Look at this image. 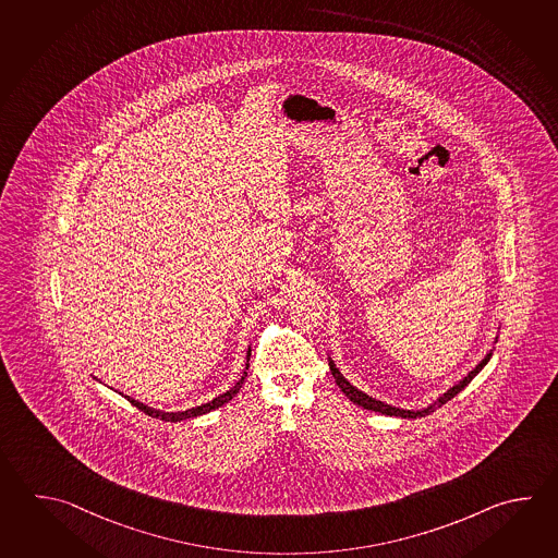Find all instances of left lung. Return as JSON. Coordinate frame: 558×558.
I'll return each mask as SVG.
<instances>
[{"mask_svg": "<svg viewBox=\"0 0 558 558\" xmlns=\"http://www.w3.org/2000/svg\"><path fill=\"white\" fill-rule=\"evenodd\" d=\"M497 341V338H495ZM490 355H493V350H490L481 362H478L469 374H466L459 384H456L453 387H449L447 391H445L444 396H439V398L433 401L432 405H427V408H421V410H401V408H393V405H387L386 401H379V399L372 398V396H367L364 391H360L357 387H353L345 377L341 376L340 369L336 367L333 364V360L328 357V364H330V372L333 379H336V384L340 387L341 391L345 393V398L353 401L355 405H360V408H364V410L377 411V413H384V415H396V417H403V420H415V417H425V415H429L432 411L437 410V408H441L445 405L449 399L456 398L459 391H463L469 384H471V379L477 376L478 372L487 365V362L490 360Z\"/></svg>", "mask_w": 558, "mask_h": 558, "instance_id": "1", "label": "left lung"}]
</instances>
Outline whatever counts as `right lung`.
<instances>
[{"instance_id":"add662e5","label":"right lung","mask_w":558,"mask_h":558,"mask_svg":"<svg viewBox=\"0 0 558 558\" xmlns=\"http://www.w3.org/2000/svg\"><path fill=\"white\" fill-rule=\"evenodd\" d=\"M251 348H248V352H246V367H244V372H242V377H240L239 381L234 384V386L230 387L228 391H225V393H220L218 398L210 399L208 403H203V405H196V408H191V410H184V411H160L155 410V408H148V405H145V403H141V401H137V399L129 398V396H125L126 401H131L137 410L143 411V413H147V415H150V417H157V420L160 421H182V420H191V417H198V415H205V413H208V411L218 410L220 405H225V403H228L230 399L234 398L236 393L240 391V387H242V384H244V379H246V369H248V360H251Z\"/></svg>"}]
</instances>
